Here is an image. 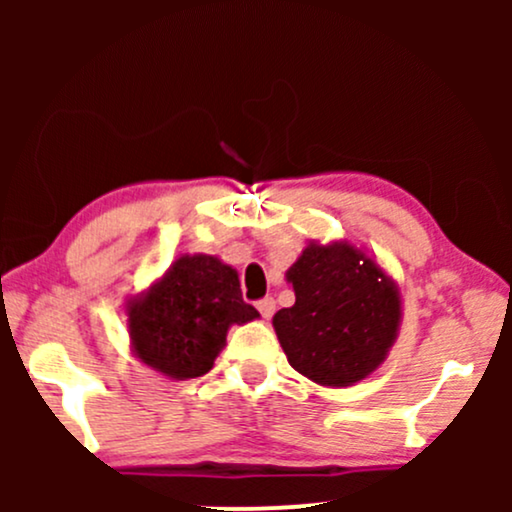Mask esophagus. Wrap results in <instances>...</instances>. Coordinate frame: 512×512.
<instances>
[{
  "mask_svg": "<svg viewBox=\"0 0 512 512\" xmlns=\"http://www.w3.org/2000/svg\"><path fill=\"white\" fill-rule=\"evenodd\" d=\"M257 310H260V315L264 317V320H269V317H272L274 310H276L274 298H262V301H257Z\"/></svg>",
  "mask_w": 512,
  "mask_h": 512,
  "instance_id": "obj_1",
  "label": "esophagus"
}]
</instances>
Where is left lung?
<instances>
[{
    "instance_id": "8db88e82",
    "label": "left lung",
    "mask_w": 512,
    "mask_h": 512,
    "mask_svg": "<svg viewBox=\"0 0 512 512\" xmlns=\"http://www.w3.org/2000/svg\"><path fill=\"white\" fill-rule=\"evenodd\" d=\"M296 303L272 325L291 368L325 387L375 373L402 325V293L375 257L349 240L305 245L286 272Z\"/></svg>"
}]
</instances>
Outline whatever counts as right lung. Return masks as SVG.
<instances>
[{
  "mask_svg": "<svg viewBox=\"0 0 512 512\" xmlns=\"http://www.w3.org/2000/svg\"><path fill=\"white\" fill-rule=\"evenodd\" d=\"M260 317L243 301L238 272L214 255H180L127 301L134 356L170 380L209 373L233 325Z\"/></svg>",
  "mask_w": 512,
  "mask_h": 512,
  "instance_id": "obj_1",
  "label": "right lung"
}]
</instances>
